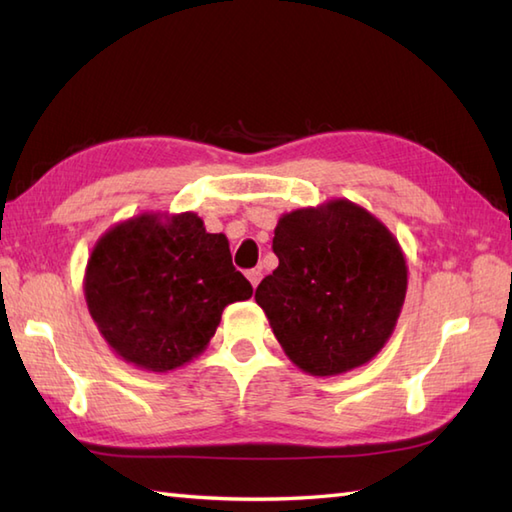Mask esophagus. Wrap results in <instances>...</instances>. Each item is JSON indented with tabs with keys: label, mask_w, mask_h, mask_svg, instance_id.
Listing matches in <instances>:
<instances>
[{
	"label": "esophagus",
	"mask_w": 512,
	"mask_h": 512,
	"mask_svg": "<svg viewBox=\"0 0 512 512\" xmlns=\"http://www.w3.org/2000/svg\"><path fill=\"white\" fill-rule=\"evenodd\" d=\"M246 277H248V281H250V286H253V288H257V284H259V281H262V270H259V268H253V270H248V273H246Z\"/></svg>",
	"instance_id": "1"
}]
</instances>
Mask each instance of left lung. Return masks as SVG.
<instances>
[{"instance_id":"obj_1","label":"left lung","mask_w":512,"mask_h":512,"mask_svg":"<svg viewBox=\"0 0 512 512\" xmlns=\"http://www.w3.org/2000/svg\"><path fill=\"white\" fill-rule=\"evenodd\" d=\"M279 266L255 301L299 369L336 376L383 350L407 295V262L389 228L350 200L279 217Z\"/></svg>"}]
</instances>
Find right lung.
<instances>
[{
  "label": "right lung",
  "mask_w": 512,
  "mask_h": 512,
  "mask_svg": "<svg viewBox=\"0 0 512 512\" xmlns=\"http://www.w3.org/2000/svg\"><path fill=\"white\" fill-rule=\"evenodd\" d=\"M85 301L107 345L147 372L204 352L228 303L253 295L222 233L195 213H143L112 226L85 268Z\"/></svg>",
  "instance_id": "add662e5"
}]
</instances>
